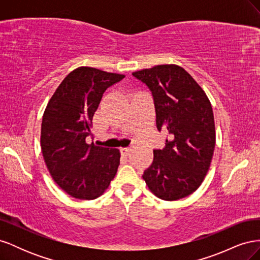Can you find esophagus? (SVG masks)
<instances>
[{"instance_id":"34e87169","label":"esophagus","mask_w":260,"mask_h":260,"mask_svg":"<svg viewBox=\"0 0 260 260\" xmlns=\"http://www.w3.org/2000/svg\"><path fill=\"white\" fill-rule=\"evenodd\" d=\"M130 151H131L130 147H122V148H120V153H121L122 155H124V156H128L129 153H130Z\"/></svg>"}]
</instances>
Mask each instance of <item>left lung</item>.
<instances>
[{
  "label": "left lung",
  "mask_w": 260,
  "mask_h": 260,
  "mask_svg": "<svg viewBox=\"0 0 260 260\" xmlns=\"http://www.w3.org/2000/svg\"><path fill=\"white\" fill-rule=\"evenodd\" d=\"M132 75L152 92L157 129L168 131L166 146L154 149V160L142 177L157 198H186L202 184L214 155L216 132L210 102L192 76L178 65H157Z\"/></svg>",
  "instance_id": "left-lung-1"
}]
</instances>
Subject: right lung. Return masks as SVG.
I'll return each mask as SVG.
<instances>
[{
    "label": "right lung",
    "instance_id": "obj_1",
    "mask_svg": "<svg viewBox=\"0 0 260 260\" xmlns=\"http://www.w3.org/2000/svg\"><path fill=\"white\" fill-rule=\"evenodd\" d=\"M124 76L92 67L67 75L46 106L41 124V149L50 175L70 196L94 200L105 192L119 166L116 148L86 143L103 93Z\"/></svg>",
    "mask_w": 260,
    "mask_h": 260
}]
</instances>
